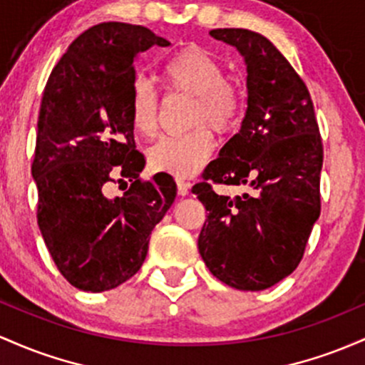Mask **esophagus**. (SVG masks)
<instances>
[{
    "instance_id": "obj_1",
    "label": "esophagus",
    "mask_w": 365,
    "mask_h": 365,
    "mask_svg": "<svg viewBox=\"0 0 365 365\" xmlns=\"http://www.w3.org/2000/svg\"><path fill=\"white\" fill-rule=\"evenodd\" d=\"M175 182H178V191H179V195H187L190 193V187H191V182L190 181H186V179H182V178H178L175 179Z\"/></svg>"
}]
</instances>
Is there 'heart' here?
Segmentation results:
<instances>
[{"label":"heart","instance_id":"obj_1","mask_svg":"<svg viewBox=\"0 0 365 365\" xmlns=\"http://www.w3.org/2000/svg\"><path fill=\"white\" fill-rule=\"evenodd\" d=\"M162 79L170 91L195 96L191 125L202 128L181 136H163L150 150V163L155 169L170 172L178 178L195 174L210 160L214 136L208 124L220 134L235 130L245 115V98L219 60L202 48H184L162 63ZM129 115L133 128L141 136H153L158 128V93L145 77L130 84Z\"/></svg>","mask_w":365,"mask_h":365}]
</instances>
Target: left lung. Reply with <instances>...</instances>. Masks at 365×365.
I'll use <instances>...</instances> for the list:
<instances>
[{
    "instance_id": "obj_1",
    "label": "left lung",
    "mask_w": 365,
    "mask_h": 365,
    "mask_svg": "<svg viewBox=\"0 0 365 365\" xmlns=\"http://www.w3.org/2000/svg\"><path fill=\"white\" fill-rule=\"evenodd\" d=\"M247 61L248 106L219 158L193 193L207 208L200 255L219 281L262 292L284 279L304 259L321 214L322 139L309 89L267 38L248 29H214ZM212 183L254 190L236 199Z\"/></svg>"
}]
</instances>
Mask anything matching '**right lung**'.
<instances>
[{
	"label": "right lung",
	"mask_w": 365,
	"mask_h": 365,
	"mask_svg": "<svg viewBox=\"0 0 365 365\" xmlns=\"http://www.w3.org/2000/svg\"><path fill=\"white\" fill-rule=\"evenodd\" d=\"M155 44L170 43L143 26H93L55 65L41 100L32 162L38 226L61 276L83 292L130 279L174 203L170 174L139 178L145 157L128 108L134 58ZM113 183L126 186L120 197L111 196Z\"/></svg>",
	"instance_id": "obj_1"
}]
</instances>
